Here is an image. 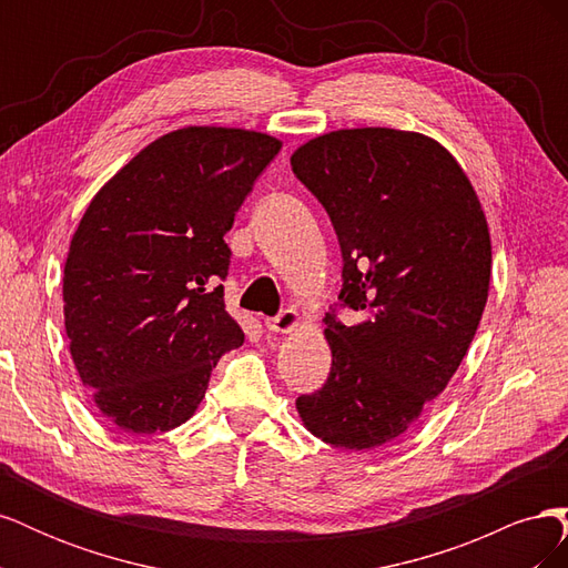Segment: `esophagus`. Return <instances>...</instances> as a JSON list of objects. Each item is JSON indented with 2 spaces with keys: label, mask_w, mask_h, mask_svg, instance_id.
<instances>
[{
  "label": "esophagus",
  "mask_w": 568,
  "mask_h": 568,
  "mask_svg": "<svg viewBox=\"0 0 568 568\" xmlns=\"http://www.w3.org/2000/svg\"><path fill=\"white\" fill-rule=\"evenodd\" d=\"M265 326H267V332H274V334L296 332L301 326V315H298V311H294V307H288V311H282L277 317L265 320Z\"/></svg>",
  "instance_id": "1"
}]
</instances>
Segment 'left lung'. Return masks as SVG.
<instances>
[{"label":"left lung","mask_w":568,"mask_h":568,"mask_svg":"<svg viewBox=\"0 0 568 568\" xmlns=\"http://www.w3.org/2000/svg\"><path fill=\"white\" fill-rule=\"evenodd\" d=\"M329 213L343 255L341 303L326 313V384L296 400L307 432L343 450L400 438L467 355L488 301L490 232L453 153L422 132L353 128L291 156Z\"/></svg>","instance_id":"left-lung-1"}]
</instances>
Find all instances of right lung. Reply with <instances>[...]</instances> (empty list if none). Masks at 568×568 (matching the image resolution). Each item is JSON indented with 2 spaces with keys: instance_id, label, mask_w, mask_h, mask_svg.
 Returning a JSON list of instances; mask_svg holds the SVG:
<instances>
[{
  "instance_id": "obj_1",
  "label": "right lung",
  "mask_w": 568,
  "mask_h": 568,
  "mask_svg": "<svg viewBox=\"0 0 568 568\" xmlns=\"http://www.w3.org/2000/svg\"><path fill=\"white\" fill-rule=\"evenodd\" d=\"M280 149L255 130L180 128L90 201L63 265V317L80 382L120 432L184 424L220 355L244 343L220 284L225 234Z\"/></svg>"
}]
</instances>
